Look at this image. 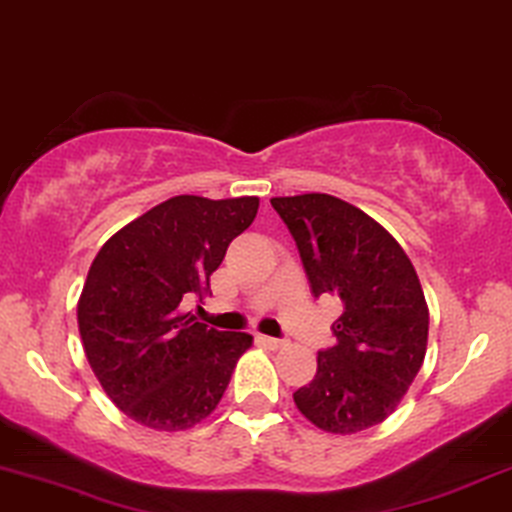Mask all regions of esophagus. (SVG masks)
Here are the masks:
<instances>
[{"instance_id": "obj_1", "label": "esophagus", "mask_w": 512, "mask_h": 512, "mask_svg": "<svg viewBox=\"0 0 512 512\" xmlns=\"http://www.w3.org/2000/svg\"><path fill=\"white\" fill-rule=\"evenodd\" d=\"M257 342H260L262 346H267V349H271V351H278V349H283V346H285L283 339L267 337V335H260V337H257Z\"/></svg>"}]
</instances>
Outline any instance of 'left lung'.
Here are the masks:
<instances>
[{
	"mask_svg": "<svg viewBox=\"0 0 512 512\" xmlns=\"http://www.w3.org/2000/svg\"><path fill=\"white\" fill-rule=\"evenodd\" d=\"M271 206L295 238L311 292L342 299L337 344L318 351L297 410L335 435L360 433L391 417L421 370L428 304L400 243L363 210L330 194L276 196Z\"/></svg>",
	"mask_w": 512,
	"mask_h": 512,
	"instance_id": "obj_1",
	"label": "left lung"
}]
</instances>
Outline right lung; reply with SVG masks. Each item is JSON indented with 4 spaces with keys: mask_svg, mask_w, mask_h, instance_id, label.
Returning a JSON list of instances; mask_svg holds the SVG:
<instances>
[{
    "mask_svg": "<svg viewBox=\"0 0 512 512\" xmlns=\"http://www.w3.org/2000/svg\"><path fill=\"white\" fill-rule=\"evenodd\" d=\"M257 208V196H173L95 255L77 302L81 344L107 398L140 426L173 433L201 424L252 346L245 332L194 323L182 299L213 295L210 274Z\"/></svg>",
    "mask_w": 512,
    "mask_h": 512,
    "instance_id": "add662e5",
    "label": "right lung"
}]
</instances>
